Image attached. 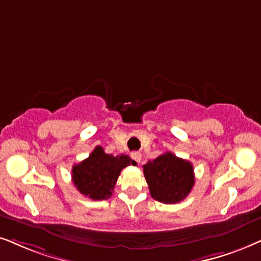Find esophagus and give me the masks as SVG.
<instances>
[{"mask_svg":"<svg viewBox=\"0 0 261 261\" xmlns=\"http://www.w3.org/2000/svg\"><path fill=\"white\" fill-rule=\"evenodd\" d=\"M131 158H133L135 161H137V163H140L142 159V154L140 151H133V153H131Z\"/></svg>","mask_w":261,"mask_h":261,"instance_id":"obj_1","label":"esophagus"}]
</instances>
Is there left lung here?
Returning <instances> with one entry per match:
<instances>
[{
    "mask_svg": "<svg viewBox=\"0 0 261 261\" xmlns=\"http://www.w3.org/2000/svg\"><path fill=\"white\" fill-rule=\"evenodd\" d=\"M143 173L151 197L166 204L186 199L195 183L191 163L171 151L143 165Z\"/></svg>",
    "mask_w": 261,
    "mask_h": 261,
    "instance_id": "left-lung-1",
    "label": "left lung"
}]
</instances>
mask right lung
<instances>
[{
    "mask_svg": "<svg viewBox=\"0 0 261 261\" xmlns=\"http://www.w3.org/2000/svg\"><path fill=\"white\" fill-rule=\"evenodd\" d=\"M136 163L127 155L105 153L97 146L89 158L74 165L72 169V180L79 193L91 200H106L111 197L118 177L124 167Z\"/></svg>",
    "mask_w": 261,
    "mask_h": 261,
    "instance_id": "obj_1",
    "label": "right lung"
}]
</instances>
